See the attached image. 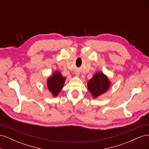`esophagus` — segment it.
I'll list each match as a JSON object with an SVG mask.
<instances>
[{"label": "esophagus", "mask_w": 149, "mask_h": 149, "mask_svg": "<svg viewBox=\"0 0 149 149\" xmlns=\"http://www.w3.org/2000/svg\"><path fill=\"white\" fill-rule=\"evenodd\" d=\"M75 76H76V77H78V76H79V73L76 72V73H75Z\"/></svg>", "instance_id": "esophagus-1"}]
</instances>
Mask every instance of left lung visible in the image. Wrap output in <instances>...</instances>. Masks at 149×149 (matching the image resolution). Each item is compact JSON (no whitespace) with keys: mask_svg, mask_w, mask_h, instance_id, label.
I'll return each mask as SVG.
<instances>
[{"mask_svg":"<svg viewBox=\"0 0 149 149\" xmlns=\"http://www.w3.org/2000/svg\"><path fill=\"white\" fill-rule=\"evenodd\" d=\"M111 83L102 72H97L88 82V89L93 98H97L108 91Z\"/></svg>","mask_w":149,"mask_h":149,"instance_id":"8db88e82","label":"left lung"}]
</instances>
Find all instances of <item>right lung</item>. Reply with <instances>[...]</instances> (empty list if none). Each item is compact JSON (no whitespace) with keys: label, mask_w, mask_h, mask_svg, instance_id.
<instances>
[{"label":"right lung","mask_w":149,"mask_h":149,"mask_svg":"<svg viewBox=\"0 0 149 149\" xmlns=\"http://www.w3.org/2000/svg\"><path fill=\"white\" fill-rule=\"evenodd\" d=\"M66 78L59 71H54L47 80V88L53 97H56L64 86Z\"/></svg>","instance_id":"1"}]
</instances>
